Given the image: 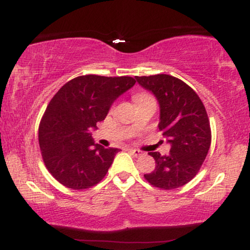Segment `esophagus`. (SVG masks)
<instances>
[{
	"label": "esophagus",
	"instance_id": "obj_1",
	"mask_svg": "<svg viewBox=\"0 0 250 250\" xmlns=\"http://www.w3.org/2000/svg\"><path fill=\"white\" fill-rule=\"evenodd\" d=\"M129 151H130L131 154L134 155V156H141L142 155V151H140V150H137V149H129Z\"/></svg>",
	"mask_w": 250,
	"mask_h": 250
}]
</instances>
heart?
Segmentation results:
<instances>
[{
    "mask_svg": "<svg viewBox=\"0 0 250 250\" xmlns=\"http://www.w3.org/2000/svg\"><path fill=\"white\" fill-rule=\"evenodd\" d=\"M150 99H153V97H151L147 93H139V94H136V95L134 96L135 102H136L137 104H139V103L143 102V101H147V100H150Z\"/></svg>",
    "mask_w": 250,
    "mask_h": 250,
    "instance_id": "heart-1",
    "label": "heart"
}]
</instances>
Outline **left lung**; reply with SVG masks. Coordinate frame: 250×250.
Masks as SVG:
<instances>
[{"instance_id": "left-lung-1", "label": "left lung", "mask_w": 250, "mask_h": 250, "mask_svg": "<svg viewBox=\"0 0 250 250\" xmlns=\"http://www.w3.org/2000/svg\"><path fill=\"white\" fill-rule=\"evenodd\" d=\"M135 79L156 96L159 129L171 146L168 155L149 153L156 166L145 179L165 190L182 187L199 173L210 148V123L205 105L194 89L177 77L157 74Z\"/></svg>"}]
</instances>
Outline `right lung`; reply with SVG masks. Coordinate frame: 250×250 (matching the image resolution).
Masks as SVG:
<instances>
[{
    "label": "right lung",
    "mask_w": 250,
    "mask_h": 250,
    "mask_svg": "<svg viewBox=\"0 0 250 250\" xmlns=\"http://www.w3.org/2000/svg\"><path fill=\"white\" fill-rule=\"evenodd\" d=\"M135 82L130 76H77L50 100L39 125V143L45 167L61 185L81 190L105 176L120 149L95 145L90 129Z\"/></svg>",
    "instance_id": "1"
}]
</instances>
